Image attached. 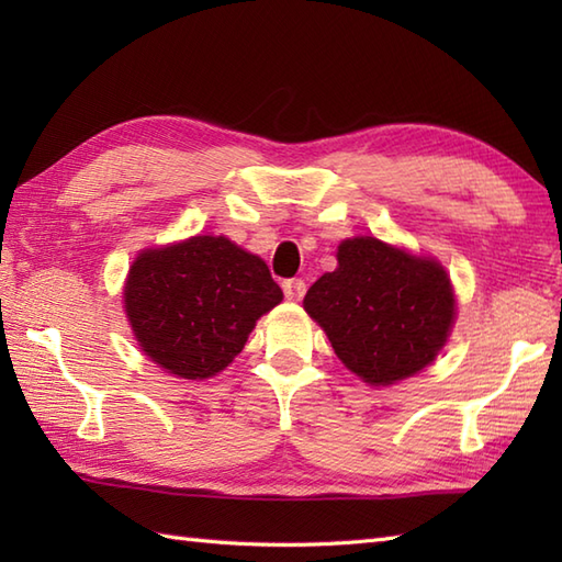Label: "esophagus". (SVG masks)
I'll return each mask as SVG.
<instances>
[{"label": "esophagus", "instance_id": "esophagus-1", "mask_svg": "<svg viewBox=\"0 0 562 562\" xmlns=\"http://www.w3.org/2000/svg\"><path fill=\"white\" fill-rule=\"evenodd\" d=\"M282 290H284V296H288L290 302H300L302 296L306 294V282L304 280H296V278L284 280L282 282Z\"/></svg>", "mask_w": 562, "mask_h": 562}]
</instances>
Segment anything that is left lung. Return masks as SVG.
<instances>
[{
	"label": "left lung",
	"instance_id": "1",
	"mask_svg": "<svg viewBox=\"0 0 562 562\" xmlns=\"http://www.w3.org/2000/svg\"><path fill=\"white\" fill-rule=\"evenodd\" d=\"M304 308L350 372L389 386L420 372L445 348L457 300L435 258L355 236L338 246V268L308 288Z\"/></svg>",
	"mask_w": 562,
	"mask_h": 562
}]
</instances>
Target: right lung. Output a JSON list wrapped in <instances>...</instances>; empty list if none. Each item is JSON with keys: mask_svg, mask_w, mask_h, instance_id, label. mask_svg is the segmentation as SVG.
Here are the masks:
<instances>
[{"mask_svg": "<svg viewBox=\"0 0 562 562\" xmlns=\"http://www.w3.org/2000/svg\"><path fill=\"white\" fill-rule=\"evenodd\" d=\"M123 302L154 364L183 379H207L234 362L256 321L282 302V290L266 260L226 236H193L142 250Z\"/></svg>", "mask_w": 562, "mask_h": 562, "instance_id": "obj_1", "label": "right lung"}]
</instances>
